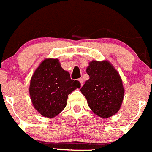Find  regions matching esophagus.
<instances>
[{"label":"esophagus","instance_id":"34e87169","mask_svg":"<svg viewBox=\"0 0 152 152\" xmlns=\"http://www.w3.org/2000/svg\"><path fill=\"white\" fill-rule=\"evenodd\" d=\"M78 80H79V82L80 83V86H82L83 85V80L82 78H80V79Z\"/></svg>","mask_w":152,"mask_h":152}]
</instances>
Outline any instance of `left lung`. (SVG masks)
Segmentation results:
<instances>
[{"mask_svg": "<svg viewBox=\"0 0 152 152\" xmlns=\"http://www.w3.org/2000/svg\"><path fill=\"white\" fill-rule=\"evenodd\" d=\"M86 81L80 91L88 106L95 115L103 118L112 116L119 111L124 96L122 80L108 61H93L89 63Z\"/></svg>", "mask_w": 152, "mask_h": 152, "instance_id": "obj_1", "label": "left lung"}]
</instances>
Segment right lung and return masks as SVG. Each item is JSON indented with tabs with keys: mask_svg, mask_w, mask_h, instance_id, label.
I'll return each mask as SVG.
<instances>
[{
	"mask_svg": "<svg viewBox=\"0 0 152 152\" xmlns=\"http://www.w3.org/2000/svg\"><path fill=\"white\" fill-rule=\"evenodd\" d=\"M80 87L79 81L70 78L58 59H46L31 77L29 94L36 110L52 118L64 110L69 94Z\"/></svg>",
	"mask_w": 152,
	"mask_h": 152,
	"instance_id": "right-lung-1",
	"label": "right lung"
}]
</instances>
